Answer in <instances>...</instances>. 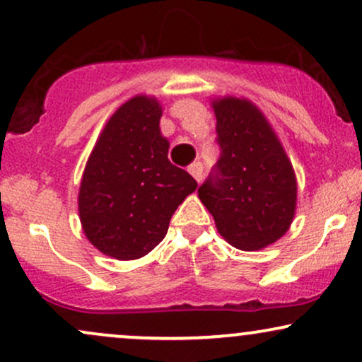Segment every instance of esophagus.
<instances>
[{"mask_svg": "<svg viewBox=\"0 0 362 362\" xmlns=\"http://www.w3.org/2000/svg\"><path fill=\"white\" fill-rule=\"evenodd\" d=\"M187 170H189V173L195 178V180L201 182V178H202V163H201V161H194V163L190 165V167Z\"/></svg>", "mask_w": 362, "mask_h": 362, "instance_id": "esophagus-1", "label": "esophagus"}]
</instances>
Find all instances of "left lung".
Returning <instances> with one entry per match:
<instances>
[{"label":"left lung","mask_w":362,"mask_h":362,"mask_svg":"<svg viewBox=\"0 0 362 362\" xmlns=\"http://www.w3.org/2000/svg\"><path fill=\"white\" fill-rule=\"evenodd\" d=\"M221 148L216 170L199 187L219 235L240 250L276 243L293 223L294 168L267 117L248 98L211 100Z\"/></svg>","instance_id":"8db88e82"}]
</instances>
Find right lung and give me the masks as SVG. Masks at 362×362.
I'll use <instances>...</instances> for the list:
<instances>
[{"label": "right lung", "mask_w": 362, "mask_h": 362, "mask_svg": "<svg viewBox=\"0 0 362 362\" xmlns=\"http://www.w3.org/2000/svg\"><path fill=\"white\" fill-rule=\"evenodd\" d=\"M161 114L156 97L129 98L107 120L86 161L78 192L83 233L112 259L151 252L177 207L197 189L185 170L170 163Z\"/></svg>", "instance_id": "add662e5"}]
</instances>
